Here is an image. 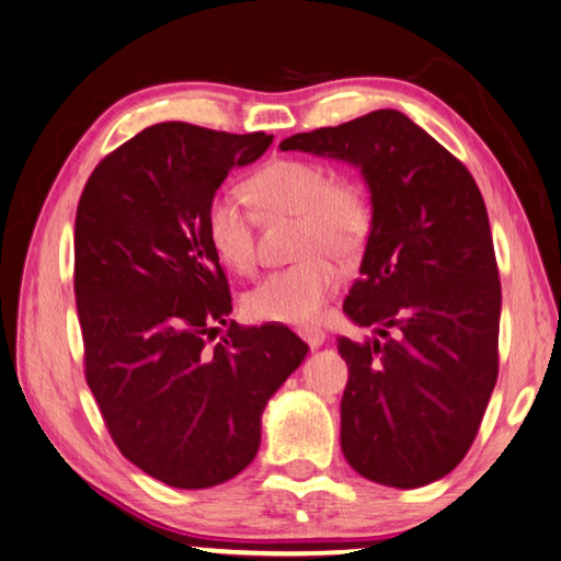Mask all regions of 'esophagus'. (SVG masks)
I'll list each match as a JSON object with an SVG mask.
<instances>
[{
  "instance_id": "34e87169",
  "label": "esophagus",
  "mask_w": 561,
  "mask_h": 561,
  "mask_svg": "<svg viewBox=\"0 0 561 561\" xmlns=\"http://www.w3.org/2000/svg\"><path fill=\"white\" fill-rule=\"evenodd\" d=\"M298 336L312 348L322 346L324 340H327V334L320 330V327H298Z\"/></svg>"
}]
</instances>
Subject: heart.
Segmentation results:
<instances>
[{
  "label": "heart",
  "instance_id": "1",
  "mask_svg": "<svg viewBox=\"0 0 561 561\" xmlns=\"http://www.w3.org/2000/svg\"><path fill=\"white\" fill-rule=\"evenodd\" d=\"M249 197L271 217H300V261L273 271L247 293L244 310L261 322L312 324L340 290V259L362 251L371 229V205L352 178L332 175L322 163L278 158L247 185ZM239 190H219L209 199L205 229L215 256L247 276L259 263L256 219Z\"/></svg>",
  "mask_w": 561,
  "mask_h": 561
}]
</instances>
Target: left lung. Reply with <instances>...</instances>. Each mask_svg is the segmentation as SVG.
Wrapping results in <instances>:
<instances>
[{
  "mask_svg": "<svg viewBox=\"0 0 561 561\" xmlns=\"http://www.w3.org/2000/svg\"><path fill=\"white\" fill-rule=\"evenodd\" d=\"M280 149L354 163L371 190L362 278L344 312L376 336L336 342L348 366L346 461L393 489L447 477L499 378L501 278L477 181L396 110L295 134Z\"/></svg>",
  "mask_w": 561,
  "mask_h": 561,
  "instance_id": "8db88e82",
  "label": "left lung"
}]
</instances>
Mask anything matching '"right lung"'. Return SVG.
Listing matches in <instances>:
<instances>
[{
	"label": "right lung",
	"instance_id": "add662e5",
	"mask_svg": "<svg viewBox=\"0 0 561 561\" xmlns=\"http://www.w3.org/2000/svg\"><path fill=\"white\" fill-rule=\"evenodd\" d=\"M273 136L153 124L104 156L76 217L84 378L126 459L175 489H209L259 451L261 412L308 354L283 324L227 320L209 199ZM219 323L228 334L209 345Z\"/></svg>",
	"mask_w": 561,
	"mask_h": 561
}]
</instances>
